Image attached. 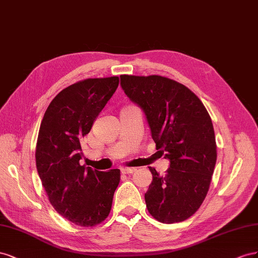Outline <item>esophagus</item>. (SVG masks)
<instances>
[{
	"label": "esophagus",
	"mask_w": 258,
	"mask_h": 258,
	"mask_svg": "<svg viewBox=\"0 0 258 258\" xmlns=\"http://www.w3.org/2000/svg\"><path fill=\"white\" fill-rule=\"evenodd\" d=\"M135 171H136V168H134V167H122L121 168V172L123 174H132V173H134Z\"/></svg>",
	"instance_id": "1"
}]
</instances>
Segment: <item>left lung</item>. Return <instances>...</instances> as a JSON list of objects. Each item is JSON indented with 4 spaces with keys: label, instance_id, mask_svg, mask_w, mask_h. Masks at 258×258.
I'll return each instance as SVG.
<instances>
[{
    "label": "left lung",
    "instance_id": "8db88e82",
    "mask_svg": "<svg viewBox=\"0 0 258 258\" xmlns=\"http://www.w3.org/2000/svg\"><path fill=\"white\" fill-rule=\"evenodd\" d=\"M125 95L144 111L156 148L170 160L165 176L149 167L145 194L148 212L164 224L186 220L201 207L214 173L217 152L211 116L188 87L161 76L123 75Z\"/></svg>",
    "mask_w": 258,
    "mask_h": 258
}]
</instances>
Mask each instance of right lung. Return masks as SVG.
I'll return each mask as SVG.
<instances>
[{
	"label": "right lung",
	"mask_w": 258,
	"mask_h": 258,
	"mask_svg": "<svg viewBox=\"0 0 258 258\" xmlns=\"http://www.w3.org/2000/svg\"><path fill=\"white\" fill-rule=\"evenodd\" d=\"M119 85V78L86 79L66 87L44 113L35 149L42 185L57 213L82 227L98 225L111 210L120 170L80 164L82 138Z\"/></svg>",
	"instance_id": "obj_1"
}]
</instances>
